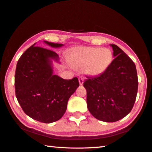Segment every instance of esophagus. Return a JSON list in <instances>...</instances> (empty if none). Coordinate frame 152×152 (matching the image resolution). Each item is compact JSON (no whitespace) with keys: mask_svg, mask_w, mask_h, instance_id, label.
I'll return each instance as SVG.
<instances>
[{"mask_svg":"<svg viewBox=\"0 0 152 152\" xmlns=\"http://www.w3.org/2000/svg\"><path fill=\"white\" fill-rule=\"evenodd\" d=\"M78 81L80 85H83V84L84 83V78H82V77H80V78H78Z\"/></svg>","mask_w":152,"mask_h":152,"instance_id":"1","label":"esophagus"}]
</instances>
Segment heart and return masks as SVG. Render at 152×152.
Here are the masks:
<instances>
[{
    "instance_id": "b5f03b06",
    "label": "heart",
    "mask_w": 152,
    "mask_h": 152,
    "mask_svg": "<svg viewBox=\"0 0 152 152\" xmlns=\"http://www.w3.org/2000/svg\"><path fill=\"white\" fill-rule=\"evenodd\" d=\"M114 56L108 48L76 47L69 54V63L74 68L83 69L86 75L101 76L109 68Z\"/></svg>"
}]
</instances>
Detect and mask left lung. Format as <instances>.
I'll return each mask as SVG.
<instances>
[{
  "mask_svg": "<svg viewBox=\"0 0 152 152\" xmlns=\"http://www.w3.org/2000/svg\"><path fill=\"white\" fill-rule=\"evenodd\" d=\"M115 57L101 76L87 77L83 86L88 111L101 121L114 122L128 115L135 102L138 78L135 64L115 45H110Z\"/></svg>",
  "mask_w": 152,
  "mask_h": 152,
  "instance_id": "left-lung-1",
  "label": "left lung"
}]
</instances>
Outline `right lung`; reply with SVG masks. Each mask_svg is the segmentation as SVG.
<instances>
[{"label":"right lung","instance_id":"add662e5","mask_svg":"<svg viewBox=\"0 0 152 152\" xmlns=\"http://www.w3.org/2000/svg\"><path fill=\"white\" fill-rule=\"evenodd\" d=\"M44 42L53 48L64 45ZM52 59L59 61L56 53L34 44L21 55L15 74V95L23 111L43 123L63 116L69 98L79 86L76 77L65 80L53 74Z\"/></svg>","mask_w":152,"mask_h":152}]
</instances>
